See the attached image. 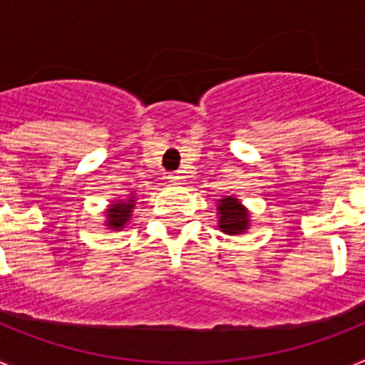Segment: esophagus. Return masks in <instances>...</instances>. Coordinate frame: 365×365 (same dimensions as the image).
<instances>
[{
	"instance_id": "34e87169",
	"label": "esophagus",
	"mask_w": 365,
	"mask_h": 365,
	"mask_svg": "<svg viewBox=\"0 0 365 365\" xmlns=\"http://www.w3.org/2000/svg\"><path fill=\"white\" fill-rule=\"evenodd\" d=\"M168 179H170V182H173V185H179L180 180H182V175H180L179 172H173L168 175Z\"/></svg>"
}]
</instances>
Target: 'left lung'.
Masks as SVG:
<instances>
[{"label": "left lung", "mask_w": 365, "mask_h": 365, "mask_svg": "<svg viewBox=\"0 0 365 365\" xmlns=\"http://www.w3.org/2000/svg\"><path fill=\"white\" fill-rule=\"evenodd\" d=\"M217 227L219 230L228 235H240L247 232L248 222H250V214L240 202V199L228 197L219 199L217 205Z\"/></svg>", "instance_id": "8db88e82"}]
</instances>
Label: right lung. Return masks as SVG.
I'll use <instances>...</instances> for the list:
<instances>
[{"instance_id":"obj_1","label":"right lung","mask_w":365,"mask_h":365,"mask_svg":"<svg viewBox=\"0 0 365 365\" xmlns=\"http://www.w3.org/2000/svg\"><path fill=\"white\" fill-rule=\"evenodd\" d=\"M135 208V195H130L125 199H118L113 205H109V208L106 210V225H108L111 230H122V228L128 225L131 217V212Z\"/></svg>"}]
</instances>
